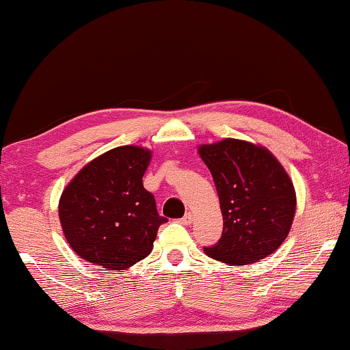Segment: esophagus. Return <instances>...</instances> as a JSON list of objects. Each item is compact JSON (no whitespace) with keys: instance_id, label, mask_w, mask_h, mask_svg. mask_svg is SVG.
I'll list each match as a JSON object with an SVG mask.
<instances>
[{"instance_id":"34e87169","label":"esophagus","mask_w":350,"mask_h":350,"mask_svg":"<svg viewBox=\"0 0 350 350\" xmlns=\"http://www.w3.org/2000/svg\"><path fill=\"white\" fill-rule=\"evenodd\" d=\"M191 222H193V215H191V213H187L184 217L180 219V224H184V225H190Z\"/></svg>"}]
</instances>
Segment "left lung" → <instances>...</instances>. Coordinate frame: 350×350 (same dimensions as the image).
Segmentation results:
<instances>
[{
  "label": "left lung",
  "mask_w": 350,
  "mask_h": 350,
  "mask_svg": "<svg viewBox=\"0 0 350 350\" xmlns=\"http://www.w3.org/2000/svg\"><path fill=\"white\" fill-rule=\"evenodd\" d=\"M198 154L224 215L222 238L204 252L231 267L268 257L287 238L297 209L287 171L268 149L233 137L200 146Z\"/></svg>",
  "instance_id": "obj_1"
}]
</instances>
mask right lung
Wrapping results in <instances>:
<instances>
[{
	"mask_svg": "<svg viewBox=\"0 0 350 350\" xmlns=\"http://www.w3.org/2000/svg\"><path fill=\"white\" fill-rule=\"evenodd\" d=\"M150 159L144 147H116L83 166L63 190L58 203L63 233L85 262L119 271L152 252L166 219L142 185Z\"/></svg>",
	"mask_w": 350,
	"mask_h": 350,
	"instance_id": "right-lung-1",
	"label": "right lung"
}]
</instances>
